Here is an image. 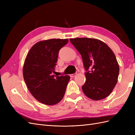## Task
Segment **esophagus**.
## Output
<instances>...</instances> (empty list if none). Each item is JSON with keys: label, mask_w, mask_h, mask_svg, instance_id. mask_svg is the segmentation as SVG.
<instances>
[{"label": "esophagus", "mask_w": 135, "mask_h": 135, "mask_svg": "<svg viewBox=\"0 0 135 135\" xmlns=\"http://www.w3.org/2000/svg\"><path fill=\"white\" fill-rule=\"evenodd\" d=\"M76 73H74V74H70V76H71V77H74V76H75V75H76Z\"/></svg>", "instance_id": "34e87169"}]
</instances>
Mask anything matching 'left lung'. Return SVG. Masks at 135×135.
Listing matches in <instances>:
<instances>
[{
  "label": "left lung",
  "instance_id": "left-lung-1",
  "mask_svg": "<svg viewBox=\"0 0 135 135\" xmlns=\"http://www.w3.org/2000/svg\"><path fill=\"white\" fill-rule=\"evenodd\" d=\"M81 55L86 73L82 86L85 96L93 100L108 97L118 81L119 66L115 56L108 45L93 38L70 39Z\"/></svg>",
  "mask_w": 135,
  "mask_h": 135
}]
</instances>
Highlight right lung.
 Wrapping results in <instances>:
<instances>
[{
	"label": "right lung",
	"instance_id": "right-lung-1",
	"mask_svg": "<svg viewBox=\"0 0 135 135\" xmlns=\"http://www.w3.org/2000/svg\"><path fill=\"white\" fill-rule=\"evenodd\" d=\"M68 41V39H52L36 43L24 62L23 76L28 90L35 99L45 105L57 104L66 91L70 76L54 74L59 51Z\"/></svg>",
	"mask_w": 135,
	"mask_h": 135
}]
</instances>
